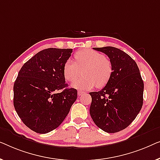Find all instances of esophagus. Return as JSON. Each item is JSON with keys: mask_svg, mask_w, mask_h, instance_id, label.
Listing matches in <instances>:
<instances>
[{"mask_svg": "<svg viewBox=\"0 0 160 160\" xmlns=\"http://www.w3.org/2000/svg\"><path fill=\"white\" fill-rule=\"evenodd\" d=\"M85 93V92L84 91H78V96H82V94H84Z\"/></svg>", "mask_w": 160, "mask_h": 160, "instance_id": "esophagus-1", "label": "esophagus"}]
</instances>
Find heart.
I'll return each instance as SVG.
<instances>
[{
  "label": "heart",
  "mask_w": 160,
  "mask_h": 160,
  "mask_svg": "<svg viewBox=\"0 0 160 160\" xmlns=\"http://www.w3.org/2000/svg\"><path fill=\"white\" fill-rule=\"evenodd\" d=\"M75 61L67 60L63 67V75L69 82L77 79L83 70V77L72 84L74 88L88 91L96 85L102 88L111 79L113 73L111 61L98 51L90 49L78 51L75 54Z\"/></svg>",
  "instance_id": "heart-1"
}]
</instances>
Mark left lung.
<instances>
[{"instance_id": "obj_1", "label": "left lung", "mask_w": 160, "mask_h": 160, "mask_svg": "<svg viewBox=\"0 0 160 160\" xmlns=\"http://www.w3.org/2000/svg\"><path fill=\"white\" fill-rule=\"evenodd\" d=\"M93 49L108 56L113 73L103 89L89 93L90 114L98 128L114 133L127 128L141 111L143 82L138 65L124 51L112 46Z\"/></svg>"}]
</instances>
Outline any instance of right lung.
<instances>
[{"label":"right lung","instance_id":"add662e5","mask_svg":"<svg viewBox=\"0 0 160 160\" xmlns=\"http://www.w3.org/2000/svg\"><path fill=\"white\" fill-rule=\"evenodd\" d=\"M72 49H44L22 67L13 85V106L24 124L38 133L58 128L78 97L68 88L63 67Z\"/></svg>","mask_w":160,"mask_h":160}]
</instances>
